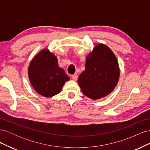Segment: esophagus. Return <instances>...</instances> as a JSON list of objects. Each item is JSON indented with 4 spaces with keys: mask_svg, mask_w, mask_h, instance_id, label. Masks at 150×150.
<instances>
[{
    "mask_svg": "<svg viewBox=\"0 0 150 150\" xmlns=\"http://www.w3.org/2000/svg\"><path fill=\"white\" fill-rule=\"evenodd\" d=\"M78 76L77 74H74L72 76V79H73L74 81H77V79H78Z\"/></svg>",
    "mask_w": 150,
    "mask_h": 150,
    "instance_id": "obj_1",
    "label": "esophagus"
}]
</instances>
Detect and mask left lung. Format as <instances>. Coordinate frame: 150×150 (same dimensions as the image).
I'll list each match as a JSON object with an SVG mask.
<instances>
[{"mask_svg":"<svg viewBox=\"0 0 150 150\" xmlns=\"http://www.w3.org/2000/svg\"><path fill=\"white\" fill-rule=\"evenodd\" d=\"M118 62L111 49L99 44L86 57L85 70L78 79L83 94L92 99H98L110 94L120 78Z\"/></svg>","mask_w":150,"mask_h":150,"instance_id":"obj_1","label":"left lung"}]
</instances>
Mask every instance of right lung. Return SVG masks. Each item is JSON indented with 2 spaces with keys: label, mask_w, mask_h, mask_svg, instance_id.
Returning <instances> with one entry per match:
<instances>
[{
  "label": "right lung",
  "mask_w": 150,
  "mask_h": 150,
  "mask_svg": "<svg viewBox=\"0 0 150 150\" xmlns=\"http://www.w3.org/2000/svg\"><path fill=\"white\" fill-rule=\"evenodd\" d=\"M28 76L35 91L46 98L59 93L64 83L70 79L64 70L59 67L57 57L47 48L33 58L28 67Z\"/></svg>",
  "instance_id": "obj_1"
}]
</instances>
